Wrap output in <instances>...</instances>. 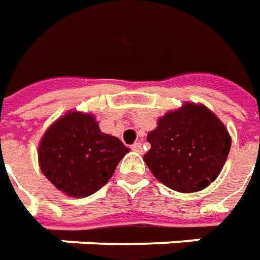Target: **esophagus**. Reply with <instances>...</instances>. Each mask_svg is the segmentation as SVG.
Wrapping results in <instances>:
<instances>
[{
	"label": "esophagus",
	"mask_w": 260,
	"mask_h": 260,
	"mask_svg": "<svg viewBox=\"0 0 260 260\" xmlns=\"http://www.w3.org/2000/svg\"><path fill=\"white\" fill-rule=\"evenodd\" d=\"M132 150H135V152H137V153H142L143 152V149H142V143H135V145L132 146Z\"/></svg>",
	"instance_id": "esophagus-1"
}]
</instances>
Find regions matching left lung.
Listing matches in <instances>:
<instances>
[{"mask_svg":"<svg viewBox=\"0 0 260 260\" xmlns=\"http://www.w3.org/2000/svg\"><path fill=\"white\" fill-rule=\"evenodd\" d=\"M146 165L162 184L178 192L207 188L221 172L232 139L218 117L201 104L186 103L159 118L147 135Z\"/></svg>","mask_w":260,"mask_h":260,"instance_id":"left-lung-1","label":"left lung"}]
</instances>
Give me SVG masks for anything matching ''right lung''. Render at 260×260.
Listing matches in <instances>:
<instances>
[{"label":"right lung","instance_id":"add662e5","mask_svg":"<svg viewBox=\"0 0 260 260\" xmlns=\"http://www.w3.org/2000/svg\"><path fill=\"white\" fill-rule=\"evenodd\" d=\"M125 153L121 140L103 133L94 115L69 111L42 137L39 165L57 189L82 198L108 182Z\"/></svg>","mask_w":260,"mask_h":260}]
</instances>
